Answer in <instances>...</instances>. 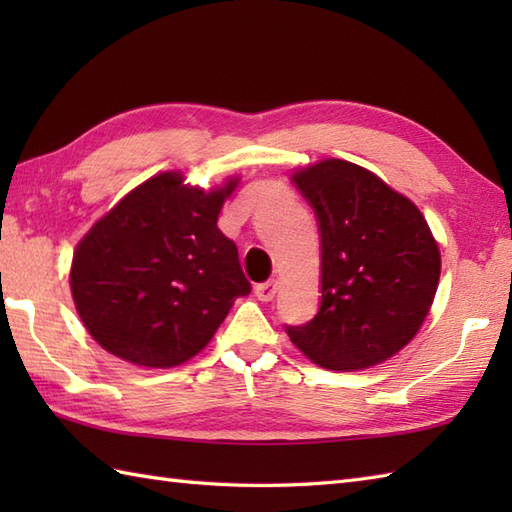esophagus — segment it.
Masks as SVG:
<instances>
[{
	"label": "esophagus",
	"mask_w": 512,
	"mask_h": 512,
	"mask_svg": "<svg viewBox=\"0 0 512 512\" xmlns=\"http://www.w3.org/2000/svg\"><path fill=\"white\" fill-rule=\"evenodd\" d=\"M255 295L259 301H273L277 295V281H264V284H257Z\"/></svg>",
	"instance_id": "34e87169"
}]
</instances>
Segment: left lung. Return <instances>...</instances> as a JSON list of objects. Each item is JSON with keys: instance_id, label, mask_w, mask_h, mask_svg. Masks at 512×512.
I'll return each mask as SVG.
<instances>
[{"instance_id": "1", "label": "left lung", "mask_w": 512, "mask_h": 512, "mask_svg": "<svg viewBox=\"0 0 512 512\" xmlns=\"http://www.w3.org/2000/svg\"><path fill=\"white\" fill-rule=\"evenodd\" d=\"M321 239V306L290 341L325 369H363L402 350L436 297L440 250L418 206L352 162L297 171Z\"/></svg>"}]
</instances>
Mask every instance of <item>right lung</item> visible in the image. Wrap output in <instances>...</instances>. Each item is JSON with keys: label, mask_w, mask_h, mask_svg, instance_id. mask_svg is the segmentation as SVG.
Segmentation results:
<instances>
[{"label": "right lung", "mask_w": 512, "mask_h": 512, "mask_svg": "<svg viewBox=\"0 0 512 512\" xmlns=\"http://www.w3.org/2000/svg\"><path fill=\"white\" fill-rule=\"evenodd\" d=\"M235 184L204 193L182 184L176 171L158 173L81 239L70 288L103 350L134 365L176 367L248 295L237 246L217 228Z\"/></svg>", "instance_id": "1"}]
</instances>
